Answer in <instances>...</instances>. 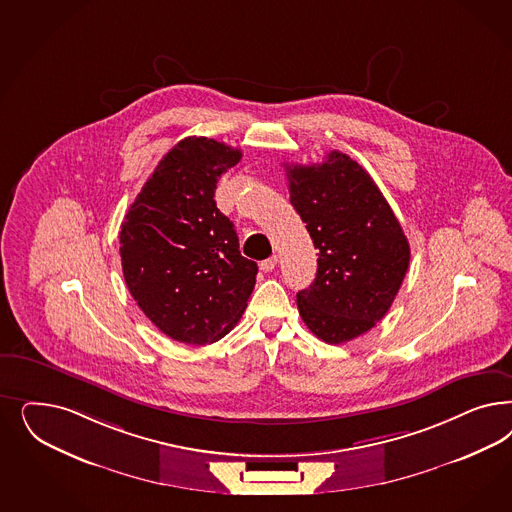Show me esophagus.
<instances>
[{
  "label": "esophagus",
  "instance_id": "esophagus-1",
  "mask_svg": "<svg viewBox=\"0 0 512 512\" xmlns=\"http://www.w3.org/2000/svg\"><path fill=\"white\" fill-rule=\"evenodd\" d=\"M277 256H271V258H267V260H264L262 264H260V269L264 271V273H271L275 267H277Z\"/></svg>",
  "mask_w": 512,
  "mask_h": 512
}]
</instances>
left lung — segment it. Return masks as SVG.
Masks as SVG:
<instances>
[{"label":"left lung","mask_w":512,"mask_h":512,"mask_svg":"<svg viewBox=\"0 0 512 512\" xmlns=\"http://www.w3.org/2000/svg\"><path fill=\"white\" fill-rule=\"evenodd\" d=\"M290 203L318 248L316 279L297 309L318 339L341 345L375 328L392 307L411 248L379 186L350 156L286 165Z\"/></svg>","instance_id":"left-lung-1"}]
</instances>
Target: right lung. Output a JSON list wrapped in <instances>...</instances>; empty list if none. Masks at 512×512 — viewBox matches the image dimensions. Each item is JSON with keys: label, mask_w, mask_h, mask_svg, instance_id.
I'll return each mask as SVG.
<instances>
[{"label": "right lung", "mask_w": 512, "mask_h": 512, "mask_svg": "<svg viewBox=\"0 0 512 512\" xmlns=\"http://www.w3.org/2000/svg\"><path fill=\"white\" fill-rule=\"evenodd\" d=\"M241 150L186 137L165 154L120 228L124 281L167 337L209 345L233 330L258 265L239 252L233 222L216 207L218 179Z\"/></svg>", "instance_id": "obj_1"}]
</instances>
